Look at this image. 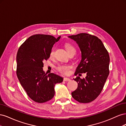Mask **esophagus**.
<instances>
[{
  "instance_id": "1",
  "label": "esophagus",
  "mask_w": 126,
  "mask_h": 126,
  "mask_svg": "<svg viewBox=\"0 0 126 126\" xmlns=\"http://www.w3.org/2000/svg\"><path fill=\"white\" fill-rule=\"evenodd\" d=\"M70 80V79L69 78H67V77H64L63 78V81H69Z\"/></svg>"
}]
</instances>
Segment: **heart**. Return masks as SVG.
Wrapping results in <instances>:
<instances>
[{"label": "heart", "instance_id": "obj_1", "mask_svg": "<svg viewBox=\"0 0 126 126\" xmlns=\"http://www.w3.org/2000/svg\"><path fill=\"white\" fill-rule=\"evenodd\" d=\"M65 47L67 52H68V54H69L72 52H74V51L76 52V49L75 47L70 44H66L65 45ZM54 51H55L54 48H52L50 52V56L51 57H52L53 56H54ZM70 68H71V66L69 65V64H59V65L57 67V70H58L60 73L65 74V75L69 74V70Z\"/></svg>", "mask_w": 126, "mask_h": 126}]
</instances>
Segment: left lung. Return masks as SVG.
I'll return each mask as SVG.
<instances>
[{
  "instance_id": "left-lung-1",
  "label": "left lung",
  "mask_w": 126,
  "mask_h": 126,
  "mask_svg": "<svg viewBox=\"0 0 126 126\" xmlns=\"http://www.w3.org/2000/svg\"><path fill=\"white\" fill-rule=\"evenodd\" d=\"M68 37L76 42L81 52V60L75 75L87 74L85 78L78 76L74 79L78 87L71 95L79 102L88 103L99 95L108 78L109 55L101 40L96 36L81 33Z\"/></svg>"
}]
</instances>
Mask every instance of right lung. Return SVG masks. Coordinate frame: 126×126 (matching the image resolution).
Here are the masks:
<instances>
[{"label": "right lung", "instance_id": "1", "mask_svg": "<svg viewBox=\"0 0 126 126\" xmlns=\"http://www.w3.org/2000/svg\"><path fill=\"white\" fill-rule=\"evenodd\" d=\"M60 36L37 34L30 36L19 48L17 57V76L21 85L32 100L44 103L55 95L54 87L63 78L53 73L47 75L43 70L44 61Z\"/></svg>", "mask_w": 126, "mask_h": 126}]
</instances>
